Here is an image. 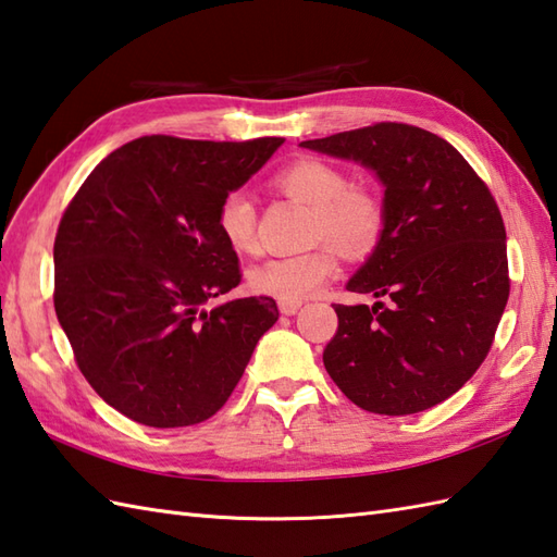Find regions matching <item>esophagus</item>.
I'll return each instance as SVG.
<instances>
[{
	"instance_id": "esophagus-1",
	"label": "esophagus",
	"mask_w": 557,
	"mask_h": 557,
	"mask_svg": "<svg viewBox=\"0 0 557 557\" xmlns=\"http://www.w3.org/2000/svg\"><path fill=\"white\" fill-rule=\"evenodd\" d=\"M302 307V302L300 300H278V310H281V314H295Z\"/></svg>"
}]
</instances>
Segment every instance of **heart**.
Instances as JSON below:
<instances>
[{"instance_id":"heart-1","label":"heart","mask_w":557,"mask_h":557,"mask_svg":"<svg viewBox=\"0 0 557 557\" xmlns=\"http://www.w3.org/2000/svg\"><path fill=\"white\" fill-rule=\"evenodd\" d=\"M276 185L293 200L314 209L312 240L325 243L302 255L269 257L247 269V286L255 293L276 300L310 298L341 271L336 244L348 255H367L381 240L386 207L372 190L355 188L341 166L312 157L298 159L278 171ZM216 228L233 252H255L257 209L252 197L243 190L221 197Z\"/></svg>"}]
</instances>
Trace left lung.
Listing matches in <instances>:
<instances>
[{"mask_svg": "<svg viewBox=\"0 0 557 557\" xmlns=\"http://www.w3.org/2000/svg\"><path fill=\"white\" fill-rule=\"evenodd\" d=\"M355 159L383 183L386 228L336 305L329 376L367 412L414 414L460 391L486 360L510 295L500 209L467 159L438 135L381 121L305 140Z\"/></svg>", "mask_w": 557, "mask_h": 557, "instance_id": "obj_1", "label": "left lung"}]
</instances>
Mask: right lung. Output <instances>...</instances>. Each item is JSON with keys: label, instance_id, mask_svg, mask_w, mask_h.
I'll return each instance as SVG.
<instances>
[{"label": "right lung", "instance_id": "obj_1", "mask_svg": "<svg viewBox=\"0 0 557 557\" xmlns=\"http://www.w3.org/2000/svg\"><path fill=\"white\" fill-rule=\"evenodd\" d=\"M281 143L145 135L104 157L61 216L57 319L95 393L133 422L176 429L216 414L276 324L264 295L205 305L240 283L216 228L221 197Z\"/></svg>", "mask_w": 557, "mask_h": 557}]
</instances>
